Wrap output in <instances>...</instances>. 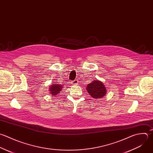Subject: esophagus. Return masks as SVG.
<instances>
[{
	"label": "esophagus",
	"instance_id": "esophagus-1",
	"mask_svg": "<svg viewBox=\"0 0 153 153\" xmlns=\"http://www.w3.org/2000/svg\"><path fill=\"white\" fill-rule=\"evenodd\" d=\"M77 83H78V81H77V80H73V81L72 82L73 85H77Z\"/></svg>",
	"mask_w": 153,
	"mask_h": 153
}]
</instances>
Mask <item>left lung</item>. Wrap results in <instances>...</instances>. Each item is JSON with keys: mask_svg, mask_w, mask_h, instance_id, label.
<instances>
[{"mask_svg": "<svg viewBox=\"0 0 153 153\" xmlns=\"http://www.w3.org/2000/svg\"><path fill=\"white\" fill-rule=\"evenodd\" d=\"M86 90L94 99L104 97L107 92V89L104 83L98 80H95L92 83L88 84Z\"/></svg>", "mask_w": 153, "mask_h": 153, "instance_id": "obj_1", "label": "left lung"}]
</instances>
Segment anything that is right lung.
Returning a JSON list of instances; mask_svg holds the SVG:
<instances>
[{"instance_id":"right-lung-1","label":"right lung","mask_w":153,"mask_h":153,"mask_svg":"<svg viewBox=\"0 0 153 153\" xmlns=\"http://www.w3.org/2000/svg\"><path fill=\"white\" fill-rule=\"evenodd\" d=\"M62 88V86L61 85L53 84L50 86L49 90L50 91L51 94H52V95H56L58 94L59 93Z\"/></svg>"}]
</instances>
